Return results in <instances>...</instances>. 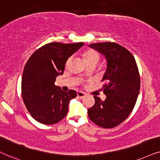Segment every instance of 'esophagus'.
Returning a JSON list of instances; mask_svg holds the SVG:
<instances>
[{
  "label": "esophagus",
  "mask_w": 160,
  "mask_h": 160,
  "mask_svg": "<svg viewBox=\"0 0 160 160\" xmlns=\"http://www.w3.org/2000/svg\"><path fill=\"white\" fill-rule=\"evenodd\" d=\"M86 96V93H84V92H78V98H84Z\"/></svg>",
  "instance_id": "1"
}]
</instances>
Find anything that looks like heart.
I'll return each instance as SVG.
<instances>
[{
    "label": "heart",
    "instance_id": "obj_1",
    "mask_svg": "<svg viewBox=\"0 0 160 160\" xmlns=\"http://www.w3.org/2000/svg\"><path fill=\"white\" fill-rule=\"evenodd\" d=\"M83 58L85 61L88 65H90L92 63L97 64L98 62L100 60V54L98 53V52H97L94 49H88L86 51H85L82 54ZM70 61V60H68L67 63H68Z\"/></svg>",
    "mask_w": 160,
    "mask_h": 160
}]
</instances>
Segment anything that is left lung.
Returning a JSON list of instances; mask_svg holds the SVG:
<instances>
[{"instance_id":"obj_1","label":"left lung","mask_w":160,"mask_h":160,"mask_svg":"<svg viewBox=\"0 0 160 160\" xmlns=\"http://www.w3.org/2000/svg\"><path fill=\"white\" fill-rule=\"evenodd\" d=\"M89 46L104 55L107 68L102 80L106 98L102 101L94 96L88 117L102 128H114L130 115L137 102L140 88L138 67L132 54L120 44L106 42Z\"/></svg>"}]
</instances>
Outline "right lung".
<instances>
[{
    "instance_id": "obj_1",
    "label": "right lung",
    "mask_w": 160,
    "mask_h": 160,
    "mask_svg": "<svg viewBox=\"0 0 160 160\" xmlns=\"http://www.w3.org/2000/svg\"><path fill=\"white\" fill-rule=\"evenodd\" d=\"M83 45L49 43L36 50L28 60L22 75V97L28 112L38 122L53 125L67 114L70 100L76 98L77 92H63L54 82L63 74L68 58Z\"/></svg>"
}]
</instances>
